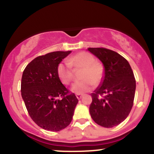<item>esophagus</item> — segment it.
<instances>
[{
  "mask_svg": "<svg viewBox=\"0 0 154 154\" xmlns=\"http://www.w3.org/2000/svg\"><path fill=\"white\" fill-rule=\"evenodd\" d=\"M76 97H77V98L78 99V100H80V99L83 97V95H82V94H76Z\"/></svg>",
  "mask_w": 154,
  "mask_h": 154,
  "instance_id": "esophagus-1",
  "label": "esophagus"
}]
</instances>
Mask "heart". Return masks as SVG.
I'll list each match as a JSON object with an SVG mask.
<instances>
[{
	"label": "heart",
	"instance_id": "b5f03b06",
	"mask_svg": "<svg viewBox=\"0 0 154 154\" xmlns=\"http://www.w3.org/2000/svg\"><path fill=\"white\" fill-rule=\"evenodd\" d=\"M71 66L76 69H83L81 79L83 81L75 83L71 87V91L77 94L89 91L93 85L97 86L101 82L103 76V65L95 61V58L90 53L80 52L68 60V63H60L57 67V74L62 83L69 85L73 80V71Z\"/></svg>",
	"mask_w": 154,
	"mask_h": 154
}]
</instances>
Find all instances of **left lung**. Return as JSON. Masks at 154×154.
<instances>
[{"mask_svg": "<svg viewBox=\"0 0 154 154\" xmlns=\"http://www.w3.org/2000/svg\"><path fill=\"white\" fill-rule=\"evenodd\" d=\"M88 51L102 62L104 75L100 86L91 93L89 106L91 119L103 127H113L127 119L133 105L136 79L125 58L104 48H88Z\"/></svg>", "mask_w": 154, "mask_h": 154, "instance_id": "left-lung-1", "label": "left lung"}]
</instances>
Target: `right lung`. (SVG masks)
Returning <instances> with one entry per match:
<instances>
[{
	"instance_id": "add662e5",
	"label": "right lung",
	"mask_w": 154,
	"mask_h": 154,
	"mask_svg": "<svg viewBox=\"0 0 154 154\" xmlns=\"http://www.w3.org/2000/svg\"><path fill=\"white\" fill-rule=\"evenodd\" d=\"M71 51H54L30 62L21 77V96L32 120L53 132L70 125L78 99L61 83L57 67Z\"/></svg>"
}]
</instances>
